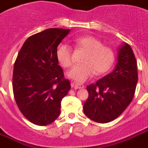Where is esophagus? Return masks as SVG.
<instances>
[{
    "label": "esophagus",
    "mask_w": 148,
    "mask_h": 148,
    "mask_svg": "<svg viewBox=\"0 0 148 148\" xmlns=\"http://www.w3.org/2000/svg\"><path fill=\"white\" fill-rule=\"evenodd\" d=\"M71 86L72 88H75V89H82V88H84V85L82 84H78V83H71Z\"/></svg>",
    "instance_id": "obj_1"
}]
</instances>
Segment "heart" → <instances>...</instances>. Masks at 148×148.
<instances>
[{"label": "heart", "mask_w": 148, "mask_h": 148, "mask_svg": "<svg viewBox=\"0 0 148 148\" xmlns=\"http://www.w3.org/2000/svg\"><path fill=\"white\" fill-rule=\"evenodd\" d=\"M75 45L86 51L82 59L83 64H77L67 73L69 79L79 83L84 82L95 74L103 75L113 66L115 55L112 48L103 45L102 42L91 36L75 38ZM57 59L64 67H70L73 63L71 47L60 43L56 51Z\"/></svg>", "instance_id": "b5f03b06"}]
</instances>
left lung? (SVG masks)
Listing matches in <instances>:
<instances>
[{
  "label": "left lung",
  "mask_w": 148,
  "mask_h": 148,
  "mask_svg": "<svg viewBox=\"0 0 148 148\" xmlns=\"http://www.w3.org/2000/svg\"><path fill=\"white\" fill-rule=\"evenodd\" d=\"M137 82L136 57L130 45L123 43L113 72L87 87L89 96L83 106L84 114L97 123L114 121L132 102Z\"/></svg>",
  "instance_id": "8db88e82"
}]
</instances>
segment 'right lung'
<instances>
[{
	"mask_svg": "<svg viewBox=\"0 0 148 148\" xmlns=\"http://www.w3.org/2000/svg\"><path fill=\"white\" fill-rule=\"evenodd\" d=\"M69 29L49 28L28 37L18 54L12 74L14 98L29 121L46 126L60 113L70 82L57 59V48Z\"/></svg>",
	"mask_w": 148,
	"mask_h": 148,
	"instance_id": "right-lung-1",
	"label": "right lung"
}]
</instances>
